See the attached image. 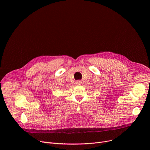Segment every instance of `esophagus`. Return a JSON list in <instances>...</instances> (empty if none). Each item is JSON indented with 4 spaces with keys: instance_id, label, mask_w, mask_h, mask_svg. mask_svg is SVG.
Instances as JSON below:
<instances>
[{
    "instance_id": "34e87169",
    "label": "esophagus",
    "mask_w": 150,
    "mask_h": 150,
    "mask_svg": "<svg viewBox=\"0 0 150 150\" xmlns=\"http://www.w3.org/2000/svg\"><path fill=\"white\" fill-rule=\"evenodd\" d=\"M76 84L77 86H79V85H81V82L80 81H77L76 82Z\"/></svg>"
}]
</instances>
